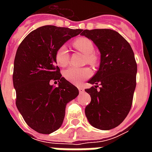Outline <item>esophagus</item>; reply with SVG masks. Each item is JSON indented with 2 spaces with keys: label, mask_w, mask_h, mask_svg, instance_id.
I'll use <instances>...</instances> for the list:
<instances>
[{
  "label": "esophagus",
  "mask_w": 152,
  "mask_h": 152,
  "mask_svg": "<svg viewBox=\"0 0 152 152\" xmlns=\"http://www.w3.org/2000/svg\"><path fill=\"white\" fill-rule=\"evenodd\" d=\"M79 92H80V94H83V93L85 92V89H83L82 87H80V88H79Z\"/></svg>",
  "instance_id": "34e87169"
}]
</instances>
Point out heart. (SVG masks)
<instances>
[{
    "label": "heart",
    "instance_id": "obj_1",
    "mask_svg": "<svg viewBox=\"0 0 152 152\" xmlns=\"http://www.w3.org/2000/svg\"><path fill=\"white\" fill-rule=\"evenodd\" d=\"M72 45L76 50L81 52L86 55V63L95 65L98 63L99 58L94 53V45L91 40L86 37H79L72 41ZM55 60L58 65L60 66H65L68 63L69 60V53L66 45H61L58 47L55 53ZM92 75V71L89 67L84 68H76L71 66L64 71L63 76L69 82L74 85H80L83 80Z\"/></svg>",
    "mask_w": 152,
    "mask_h": 152
}]
</instances>
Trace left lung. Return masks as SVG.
I'll use <instances>...</instances> for the list:
<instances>
[{"instance_id": "1", "label": "left lung", "mask_w": 152, "mask_h": 152, "mask_svg": "<svg viewBox=\"0 0 152 152\" xmlns=\"http://www.w3.org/2000/svg\"><path fill=\"white\" fill-rule=\"evenodd\" d=\"M80 35L93 40L101 53L99 71L88 81L94 86L86 89L91 97L86 115L92 126L109 130L121 124L131 109L137 74L134 51L114 30H83Z\"/></svg>"}]
</instances>
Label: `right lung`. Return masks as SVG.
Returning <instances> with one entry per match:
<instances>
[{
  "label": "right lung",
  "mask_w": 152,
  "mask_h": 152,
  "mask_svg": "<svg viewBox=\"0 0 152 152\" xmlns=\"http://www.w3.org/2000/svg\"><path fill=\"white\" fill-rule=\"evenodd\" d=\"M82 29L43 26L30 32L19 45L14 63L16 106L29 127L49 134L61 127L66 103L79 94L76 86L62 77L56 66L58 47ZM51 80L59 81L53 87Z\"/></svg>",
  "instance_id": "obj_1"
}]
</instances>
